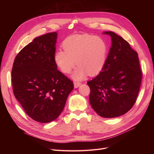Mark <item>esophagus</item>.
<instances>
[{"label":"esophagus","mask_w":154,"mask_h":154,"mask_svg":"<svg viewBox=\"0 0 154 154\" xmlns=\"http://www.w3.org/2000/svg\"><path fill=\"white\" fill-rule=\"evenodd\" d=\"M81 85L80 82H74V86L75 88H78L79 86Z\"/></svg>","instance_id":"esophagus-1"}]
</instances>
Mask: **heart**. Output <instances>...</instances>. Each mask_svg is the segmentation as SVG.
<instances>
[{
  "label": "heart",
  "mask_w": 154,
  "mask_h": 154,
  "mask_svg": "<svg viewBox=\"0 0 154 154\" xmlns=\"http://www.w3.org/2000/svg\"><path fill=\"white\" fill-rule=\"evenodd\" d=\"M62 47L64 51L60 49L55 53L54 61L65 74H69L76 63L79 65L72 75L74 80H82L88 74L95 76L105 66L108 45L100 36L74 35L63 40Z\"/></svg>",
  "instance_id": "b5f03b06"
}]
</instances>
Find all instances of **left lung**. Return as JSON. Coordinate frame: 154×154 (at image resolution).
Segmentation results:
<instances>
[{
    "label": "left lung",
    "mask_w": 154,
    "mask_h": 154,
    "mask_svg": "<svg viewBox=\"0 0 154 154\" xmlns=\"http://www.w3.org/2000/svg\"><path fill=\"white\" fill-rule=\"evenodd\" d=\"M112 44L105 66L96 78L87 82L89 102L103 118H113L132 109L139 91L142 72L137 52L122 36L112 31Z\"/></svg>",
    "instance_id": "obj_1"
}]
</instances>
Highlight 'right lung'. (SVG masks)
<instances>
[{
	"label": "right lung",
	"mask_w": 154,
	"mask_h": 154,
	"mask_svg": "<svg viewBox=\"0 0 154 154\" xmlns=\"http://www.w3.org/2000/svg\"><path fill=\"white\" fill-rule=\"evenodd\" d=\"M57 36L53 32L36 37L18 53L12 68L14 95L26 113L40 123L58 117L74 88L54 61Z\"/></svg>",
	"instance_id": "add662e5"
}]
</instances>
